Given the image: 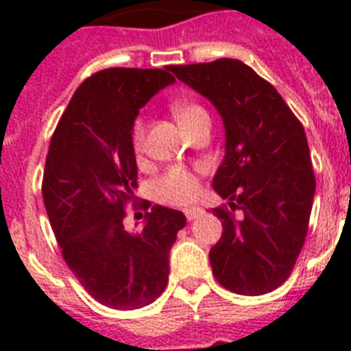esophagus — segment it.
Here are the masks:
<instances>
[{
    "instance_id": "obj_1",
    "label": "esophagus",
    "mask_w": 351,
    "mask_h": 351,
    "mask_svg": "<svg viewBox=\"0 0 351 351\" xmlns=\"http://www.w3.org/2000/svg\"><path fill=\"white\" fill-rule=\"evenodd\" d=\"M184 215H186L187 220H195L202 215V208H198V206H189V208L184 209Z\"/></svg>"
}]
</instances>
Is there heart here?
I'll use <instances>...</instances> for the list:
<instances>
[{"label": "heart", "instance_id": "heart-1", "mask_svg": "<svg viewBox=\"0 0 351 351\" xmlns=\"http://www.w3.org/2000/svg\"><path fill=\"white\" fill-rule=\"evenodd\" d=\"M171 111L178 123L184 127V131L189 129L195 121L209 118L208 111L195 101H175L171 106ZM143 138H145V120L136 118L131 129V142L136 151L143 147ZM198 191H200V182H198L197 171L187 169L182 165H173L153 182L154 197L158 198L160 202L175 204V206L191 202Z\"/></svg>", "mask_w": 351, "mask_h": 351}]
</instances>
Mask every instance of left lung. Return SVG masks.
<instances>
[{"label":"left lung","mask_w":351,"mask_h":351,"mask_svg":"<svg viewBox=\"0 0 351 351\" xmlns=\"http://www.w3.org/2000/svg\"><path fill=\"white\" fill-rule=\"evenodd\" d=\"M169 71L206 96L226 127L213 189L241 217L213 209L224 228L209 251L215 278L233 293H269L293 271L310 224L315 175L304 127L277 89L240 60Z\"/></svg>","instance_id":"1"}]
</instances>
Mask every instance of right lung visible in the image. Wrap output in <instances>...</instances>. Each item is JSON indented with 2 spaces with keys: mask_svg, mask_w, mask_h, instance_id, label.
Listing matches in <instances>:
<instances>
[{
  "mask_svg": "<svg viewBox=\"0 0 351 351\" xmlns=\"http://www.w3.org/2000/svg\"><path fill=\"white\" fill-rule=\"evenodd\" d=\"M173 82L169 67L98 71L76 89L47 153L41 193L63 261L114 310H138L164 293L171 245L186 226L184 213L164 206H153L136 233L123 226L125 208L136 206L132 123Z\"/></svg>",
  "mask_w": 351,
  "mask_h": 351,
  "instance_id": "add662e5",
  "label": "right lung"
}]
</instances>
